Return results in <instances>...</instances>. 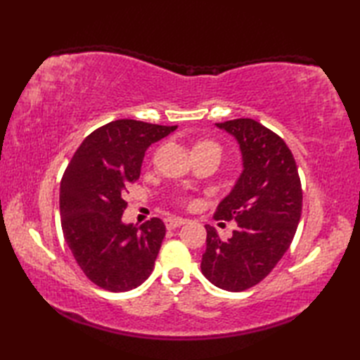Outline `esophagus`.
I'll return each instance as SVG.
<instances>
[{
	"mask_svg": "<svg viewBox=\"0 0 360 360\" xmlns=\"http://www.w3.org/2000/svg\"><path fill=\"white\" fill-rule=\"evenodd\" d=\"M188 219L184 218H167L165 219V226L167 229H176V227H181L187 223Z\"/></svg>",
	"mask_w": 360,
	"mask_h": 360,
	"instance_id": "obj_1",
	"label": "esophagus"
}]
</instances>
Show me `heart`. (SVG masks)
I'll use <instances>...</instances> for the list:
<instances>
[{
  "label": "heart",
  "instance_id": "b5f03b06",
  "mask_svg": "<svg viewBox=\"0 0 360 360\" xmlns=\"http://www.w3.org/2000/svg\"><path fill=\"white\" fill-rule=\"evenodd\" d=\"M202 143H209V142H202Z\"/></svg>",
  "mask_w": 360,
  "mask_h": 360
}]
</instances>
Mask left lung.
<instances>
[{
  "label": "left lung",
  "mask_w": 360,
  "mask_h": 360,
  "mask_svg": "<svg viewBox=\"0 0 360 360\" xmlns=\"http://www.w3.org/2000/svg\"><path fill=\"white\" fill-rule=\"evenodd\" d=\"M240 145L243 173L219 202L215 219H235L227 241L205 226L207 249L201 271L213 285L240 292L269 275L289 249L302 217V184L285 141L254 119L217 124Z\"/></svg>",
  "instance_id": "8db88e82"
}]
</instances>
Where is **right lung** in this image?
<instances>
[{
	"label": "right lung",
	"mask_w": 360,
	"mask_h": 360,
	"mask_svg": "<svg viewBox=\"0 0 360 360\" xmlns=\"http://www.w3.org/2000/svg\"><path fill=\"white\" fill-rule=\"evenodd\" d=\"M178 128L120 119L91 133L74 153L60 184L66 244L83 274L111 292L150 277L165 236L162 219L122 223L124 196L141 176L145 151Z\"/></svg>",
	"instance_id": "right-lung-1"
}]
</instances>
